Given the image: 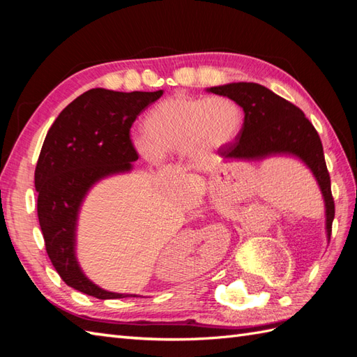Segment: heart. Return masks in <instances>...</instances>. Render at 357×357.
<instances>
[{
	"label": "heart",
	"instance_id": "heart-1",
	"mask_svg": "<svg viewBox=\"0 0 357 357\" xmlns=\"http://www.w3.org/2000/svg\"><path fill=\"white\" fill-rule=\"evenodd\" d=\"M242 119L241 107L227 96L174 95L150 109L144 118L146 138H135L133 147L151 164L167 155L199 159L236 138Z\"/></svg>",
	"mask_w": 357,
	"mask_h": 357
}]
</instances>
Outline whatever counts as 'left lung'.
<instances>
[{"label":"left lung","mask_w":357,"mask_h":357,"mask_svg":"<svg viewBox=\"0 0 357 357\" xmlns=\"http://www.w3.org/2000/svg\"><path fill=\"white\" fill-rule=\"evenodd\" d=\"M227 96L244 110V124L233 144L219 150L224 161H259L270 156H294L313 173L325 204V230L331 236L335 201L319 135L304 112L256 82H230L207 89Z\"/></svg>","instance_id":"obj_1"}]
</instances>
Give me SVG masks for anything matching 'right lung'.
<instances>
[{
  "instance_id": "obj_1",
  "label": "right lung",
  "mask_w": 357,
  "mask_h": 357,
  "mask_svg": "<svg viewBox=\"0 0 357 357\" xmlns=\"http://www.w3.org/2000/svg\"><path fill=\"white\" fill-rule=\"evenodd\" d=\"M161 96L162 90H87L59 113L38 158L35 188L45 250L67 285L98 299L138 296L102 290L82 273L75 252L81 204L101 179L133 169L138 153L130 139V127Z\"/></svg>"
}]
</instances>
